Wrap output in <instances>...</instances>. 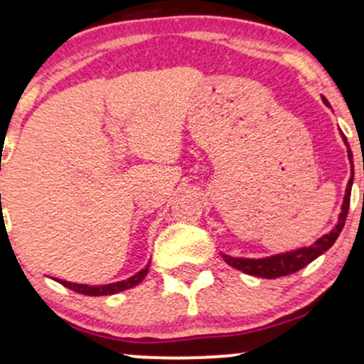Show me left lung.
Returning <instances> with one entry per match:
<instances>
[{"mask_svg":"<svg viewBox=\"0 0 364 364\" xmlns=\"http://www.w3.org/2000/svg\"><path fill=\"white\" fill-rule=\"evenodd\" d=\"M321 101H323L325 106L330 107L327 99L321 97ZM341 136H342V141H344V145L348 147L350 178L348 181V186H346V195H344V200H342L339 220H337V224L333 225L332 231L318 237V240L310 246H303V248L291 250V252H284L277 255H270V257H263V258H241V257H229V255L220 253L228 265H231L232 269L241 270V272L248 275H255V277L277 279V277H284V275H289V274L298 272V270H301L303 267H306L308 263H311L315 258H318L320 255H323L330 246L336 243V240L339 237L342 228H344L346 224V217H348L349 202H350V188H353V179H354L353 152H350L348 139H346V135L342 132H341Z\"/></svg>","mask_w":364,"mask_h":364,"instance_id":"1","label":"left lung"}]
</instances>
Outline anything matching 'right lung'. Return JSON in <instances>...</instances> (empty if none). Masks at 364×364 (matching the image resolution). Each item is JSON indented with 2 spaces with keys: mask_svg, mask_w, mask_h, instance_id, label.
Wrapping results in <instances>:
<instances>
[{
  "mask_svg": "<svg viewBox=\"0 0 364 364\" xmlns=\"http://www.w3.org/2000/svg\"><path fill=\"white\" fill-rule=\"evenodd\" d=\"M149 267H150V262L147 263V265H145V269H141L140 272L132 275V277L124 279V281L111 282V284H101V286H90V284L70 282V281H63V279H54V281L63 284V286L68 287V289H72L75 292H80V294H85V296H109V294H116V292L132 289V287H135L136 284H140L145 279V275L149 274Z\"/></svg>",
  "mask_w": 364,
  "mask_h": 364,
  "instance_id": "obj_1",
  "label": "right lung"
}]
</instances>
